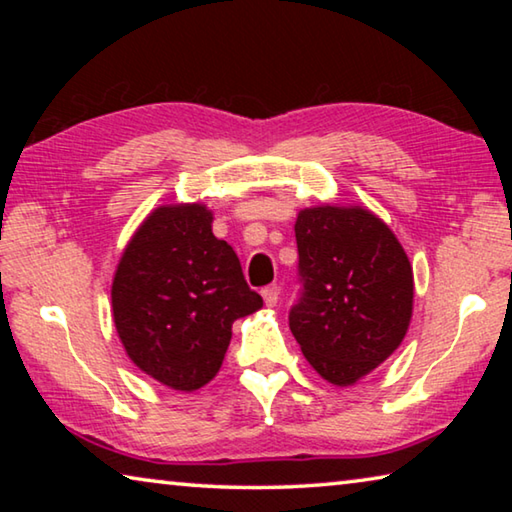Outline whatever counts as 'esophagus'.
<instances>
[{
  "mask_svg": "<svg viewBox=\"0 0 512 512\" xmlns=\"http://www.w3.org/2000/svg\"><path fill=\"white\" fill-rule=\"evenodd\" d=\"M262 298L266 302V307H275L277 300H280V287H277V284H271V287L262 289Z\"/></svg>",
  "mask_w": 512,
  "mask_h": 512,
  "instance_id": "34e87169",
  "label": "esophagus"
}]
</instances>
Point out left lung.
I'll return each instance as SVG.
<instances>
[{
	"label": "left lung",
	"instance_id": "1",
	"mask_svg": "<svg viewBox=\"0 0 512 512\" xmlns=\"http://www.w3.org/2000/svg\"><path fill=\"white\" fill-rule=\"evenodd\" d=\"M300 300L289 327L320 377L352 386L400 348L413 314V268L366 207L318 205L296 219Z\"/></svg>",
	"mask_w": 512,
	"mask_h": 512
}]
</instances>
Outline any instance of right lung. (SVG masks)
<instances>
[{
    "label": "right lung",
    "mask_w": 512,
    "mask_h": 512,
    "mask_svg": "<svg viewBox=\"0 0 512 512\" xmlns=\"http://www.w3.org/2000/svg\"><path fill=\"white\" fill-rule=\"evenodd\" d=\"M201 203L162 205L128 241L112 280L121 345L146 375L192 393L219 372L232 323L262 309Z\"/></svg>",
    "instance_id": "obj_1"
}]
</instances>
